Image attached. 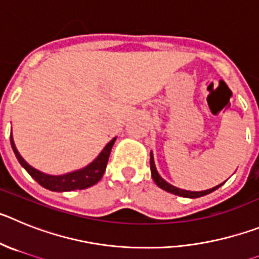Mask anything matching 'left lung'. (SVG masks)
Returning <instances> with one entry per match:
<instances>
[{
	"mask_svg": "<svg viewBox=\"0 0 259 259\" xmlns=\"http://www.w3.org/2000/svg\"><path fill=\"white\" fill-rule=\"evenodd\" d=\"M150 165H151V176H152L153 182H155L156 185L158 186L160 188H162L164 191H167L170 193H174V195H178V196L182 197H188V199H196V197H201L205 196V195H208V193H211L213 191H215L217 188H220L221 186L225 183H221V185L215 186L213 188H209V190H205V191H187V190H182V188L176 187V186L170 185L169 182L165 181L160 174H158L157 169H156V165H155V160H153V153L151 152V157H150Z\"/></svg>",
	"mask_w": 259,
	"mask_h": 259,
	"instance_id": "8db88e82",
	"label": "left lung"
}]
</instances>
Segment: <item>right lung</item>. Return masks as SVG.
Listing matches in <instances>:
<instances>
[{"label": "right lung", "mask_w": 259, "mask_h": 259, "mask_svg": "<svg viewBox=\"0 0 259 259\" xmlns=\"http://www.w3.org/2000/svg\"><path fill=\"white\" fill-rule=\"evenodd\" d=\"M115 141L116 137L112 141H109L103 150H102V152L99 153L89 165H86L82 169L74 170V171L62 174V176H51V174L42 173V171L34 169L33 166H31V165L28 164L24 158L20 156L19 151L16 150L15 143H14L13 139V134L10 135L11 147H13L14 153H15L16 158H18V161L20 162V165L27 170L28 174H29L38 185H41L42 187L48 188V190L50 191H55V192L85 190V188L97 185L98 182L102 179V177H103L104 171H106L109 153H111V150H112V146L115 144Z\"/></svg>", "instance_id": "1"}]
</instances>
